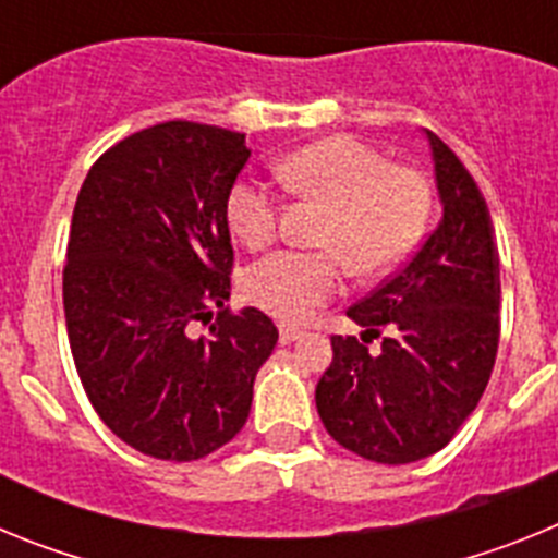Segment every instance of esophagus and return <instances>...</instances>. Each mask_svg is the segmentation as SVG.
Here are the masks:
<instances>
[{"label": "esophagus", "instance_id": "1", "mask_svg": "<svg viewBox=\"0 0 558 558\" xmlns=\"http://www.w3.org/2000/svg\"><path fill=\"white\" fill-rule=\"evenodd\" d=\"M304 335L307 332L299 327H288V324H282V327H279V340H282L284 347H288V343H295V340H302Z\"/></svg>", "mask_w": 558, "mask_h": 558}]
</instances>
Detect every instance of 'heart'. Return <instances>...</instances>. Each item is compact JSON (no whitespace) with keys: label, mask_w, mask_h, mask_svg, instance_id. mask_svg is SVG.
Returning <instances> with one entry per match:
<instances>
[{"label":"heart","mask_w":558,"mask_h":558,"mask_svg":"<svg viewBox=\"0 0 558 558\" xmlns=\"http://www.w3.org/2000/svg\"><path fill=\"white\" fill-rule=\"evenodd\" d=\"M276 175L295 198L329 206L318 229L324 251H279L245 274L251 304L279 322H310L343 290L349 268L374 276L411 254L425 231L430 184L413 167L354 136H329L290 153ZM231 234L248 248H265L279 234L282 206L254 179H240L226 195Z\"/></svg>","instance_id":"b5f03b06"}]
</instances>
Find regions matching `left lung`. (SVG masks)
<instances>
[{"instance_id": "8db88e82", "label": "left lung", "mask_w": 558, "mask_h": 558, "mask_svg": "<svg viewBox=\"0 0 558 558\" xmlns=\"http://www.w3.org/2000/svg\"><path fill=\"white\" fill-rule=\"evenodd\" d=\"M445 215L402 268L347 310L363 340L332 335L315 405L340 447L411 463L450 445L481 402L500 340V259L489 206L456 153L427 131ZM387 332L379 353L372 337Z\"/></svg>"}]
</instances>
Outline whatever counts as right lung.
<instances>
[{
	"label": "right lung",
	"mask_w": 558,
	"mask_h": 558,
	"mask_svg": "<svg viewBox=\"0 0 558 558\" xmlns=\"http://www.w3.org/2000/svg\"><path fill=\"white\" fill-rule=\"evenodd\" d=\"M248 156L245 133L159 122L108 147L77 192L63 265L77 377L108 430L161 461H198L243 430L279 340L263 310L226 304V195ZM195 320L210 335L192 339Z\"/></svg>",
	"instance_id": "obj_1"
}]
</instances>
